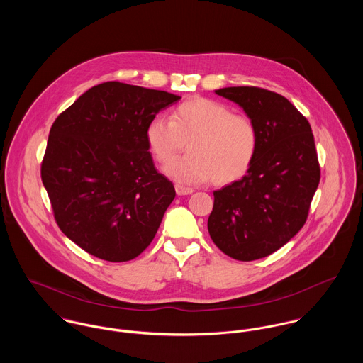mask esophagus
<instances>
[{
    "label": "esophagus",
    "mask_w": 363,
    "mask_h": 363,
    "mask_svg": "<svg viewBox=\"0 0 363 363\" xmlns=\"http://www.w3.org/2000/svg\"><path fill=\"white\" fill-rule=\"evenodd\" d=\"M174 189H176L177 196H189L194 191L191 187H186V186H180V184H176Z\"/></svg>",
    "instance_id": "34e87169"
}]
</instances>
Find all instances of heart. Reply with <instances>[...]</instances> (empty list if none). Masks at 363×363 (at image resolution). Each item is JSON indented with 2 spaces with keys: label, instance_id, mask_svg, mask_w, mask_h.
I'll list each match as a JSON object with an SVG mask.
<instances>
[{
  "label": "heart",
  "instance_id": "b5f03b06",
  "mask_svg": "<svg viewBox=\"0 0 363 363\" xmlns=\"http://www.w3.org/2000/svg\"><path fill=\"white\" fill-rule=\"evenodd\" d=\"M148 148L164 164L188 143L189 154L172 161L164 173L183 183L226 186L242 179L255 162L259 131L255 121L228 104L193 98L177 104L170 120L154 117L145 130Z\"/></svg>",
  "mask_w": 363,
  "mask_h": 363
}]
</instances>
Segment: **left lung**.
Here are the masks:
<instances>
[{
    "label": "left lung",
    "instance_id": "obj_1",
    "mask_svg": "<svg viewBox=\"0 0 363 363\" xmlns=\"http://www.w3.org/2000/svg\"><path fill=\"white\" fill-rule=\"evenodd\" d=\"M243 107L259 131L246 176L213 191L208 232L216 247L239 261L269 256L305 225L320 182L308 118L282 95L257 86L215 91Z\"/></svg>",
    "mask_w": 363,
    "mask_h": 363
}]
</instances>
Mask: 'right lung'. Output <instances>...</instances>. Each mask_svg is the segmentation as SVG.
I'll list each match as a JSON object with an SVG mask.
<instances>
[{"mask_svg": "<svg viewBox=\"0 0 363 363\" xmlns=\"http://www.w3.org/2000/svg\"><path fill=\"white\" fill-rule=\"evenodd\" d=\"M180 96L117 81L81 95L52 123L42 182L61 232L98 259L138 257L176 191L155 169L148 123Z\"/></svg>", "mask_w": 363, "mask_h": 363, "instance_id": "add662e5", "label": "right lung"}]
</instances>
